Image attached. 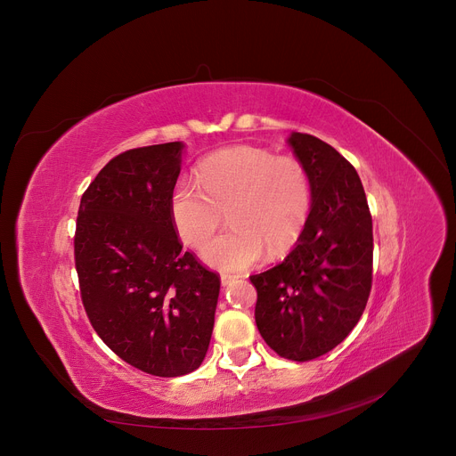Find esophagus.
<instances>
[{
    "instance_id": "34e87169",
    "label": "esophagus",
    "mask_w": 456,
    "mask_h": 456,
    "mask_svg": "<svg viewBox=\"0 0 456 456\" xmlns=\"http://www.w3.org/2000/svg\"><path fill=\"white\" fill-rule=\"evenodd\" d=\"M220 281H222V286H224V288H227V286H231V284L236 281V275H231V273H222Z\"/></svg>"
}]
</instances>
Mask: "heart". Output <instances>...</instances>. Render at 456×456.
<instances>
[{"label":"heart","mask_w":456,"mask_h":456,"mask_svg":"<svg viewBox=\"0 0 456 456\" xmlns=\"http://www.w3.org/2000/svg\"><path fill=\"white\" fill-rule=\"evenodd\" d=\"M195 181L179 179L168 199L172 225L188 247H202L218 229L222 211L231 229L202 250L222 272H240L288 250L305 229L312 208L306 168L295 158L254 146H231L202 159Z\"/></svg>","instance_id":"heart-1"}]
</instances>
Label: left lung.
I'll return each mask as SVG.
<instances>
[{"instance_id":"8db88e82","label":"left lung","mask_w":456,"mask_h":456,"mask_svg":"<svg viewBox=\"0 0 456 456\" xmlns=\"http://www.w3.org/2000/svg\"><path fill=\"white\" fill-rule=\"evenodd\" d=\"M286 141L310 177V216L284 261L250 282L263 340L282 358L308 362L344 342L365 310L372 218L356 170L331 144L300 132Z\"/></svg>"}]
</instances>
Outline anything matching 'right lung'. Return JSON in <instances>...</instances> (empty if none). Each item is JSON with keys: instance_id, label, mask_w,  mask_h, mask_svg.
<instances>
[{"instance_id": "obj_1", "label": "right lung", "mask_w": 456, "mask_h": 456, "mask_svg": "<svg viewBox=\"0 0 456 456\" xmlns=\"http://www.w3.org/2000/svg\"><path fill=\"white\" fill-rule=\"evenodd\" d=\"M183 141L123 151L80 200L75 265L87 317L128 365L161 378L193 372L206 358L220 279L183 245L168 199Z\"/></svg>"}]
</instances>
